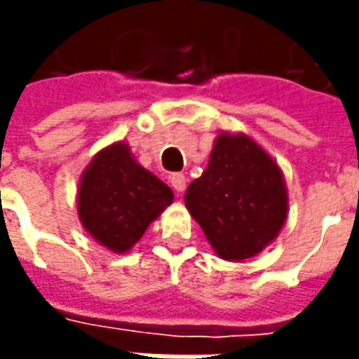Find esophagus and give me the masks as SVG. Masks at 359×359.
<instances>
[{"label": "esophagus", "mask_w": 359, "mask_h": 359, "mask_svg": "<svg viewBox=\"0 0 359 359\" xmlns=\"http://www.w3.org/2000/svg\"><path fill=\"white\" fill-rule=\"evenodd\" d=\"M170 184H172V187L177 194H182L186 189V175L184 173H173L172 177H170Z\"/></svg>", "instance_id": "1"}]
</instances>
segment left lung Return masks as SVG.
Masks as SVG:
<instances>
[{"instance_id": "left-lung-1", "label": "left lung", "mask_w": 359, "mask_h": 359, "mask_svg": "<svg viewBox=\"0 0 359 359\" xmlns=\"http://www.w3.org/2000/svg\"><path fill=\"white\" fill-rule=\"evenodd\" d=\"M184 200L215 254L229 262L259 254L287 219L282 170L245 133L215 137L205 172L189 184Z\"/></svg>"}]
</instances>
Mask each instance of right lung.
<instances>
[{"label": "right lung", "mask_w": 359, "mask_h": 359, "mask_svg": "<svg viewBox=\"0 0 359 359\" xmlns=\"http://www.w3.org/2000/svg\"><path fill=\"white\" fill-rule=\"evenodd\" d=\"M172 201V189L135 161L130 145L116 142L97 151L81 173L77 215L97 243L126 254Z\"/></svg>", "instance_id": "obj_1"}]
</instances>
